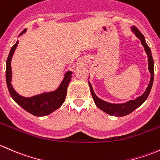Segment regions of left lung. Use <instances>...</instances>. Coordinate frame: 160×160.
<instances>
[{
  "mask_svg": "<svg viewBox=\"0 0 160 160\" xmlns=\"http://www.w3.org/2000/svg\"><path fill=\"white\" fill-rule=\"evenodd\" d=\"M131 29H132V32L136 35L137 38H139L142 45L144 47L145 51L146 52V54H147L148 56L149 70L150 72V74H151V77H150L149 85H148L147 88L145 90L144 93H142V95L138 97L135 100H130V101H127L125 103H122V104H112V103H109L107 102V101H103V100L100 99L98 97H97L94 91H93L91 84H90V82H88L90 88V92H91V95L93 97V99L97 107L101 109V110H102L103 111H104L105 113H107V114H110V115L117 116V117H123V116L130 114L132 111H135V109L138 108V107H140L145 102V101L147 99L148 96H149L150 90L152 89V87L153 83V79H154V62H153V59L152 56V52L151 50H150V48L146 44L144 35L140 32V31L136 27L132 26L131 28Z\"/></svg>",
  "mask_w": 160,
  "mask_h": 160,
  "instance_id": "8db88e82",
  "label": "left lung"
}]
</instances>
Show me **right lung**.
<instances>
[{
  "label": "right lung",
  "instance_id": "obj_1",
  "mask_svg": "<svg viewBox=\"0 0 160 160\" xmlns=\"http://www.w3.org/2000/svg\"><path fill=\"white\" fill-rule=\"evenodd\" d=\"M25 32L26 30H24L19 35V36ZM18 44V41L16 42L15 44L12 46L6 62V82L11 97L18 105L33 115L38 117L49 115L56 109L60 108L61 105L63 104L67 96V88L72 77V72L71 71H67L64 75L63 80H62L59 88L53 91L46 92L30 98L21 96L14 90L11 83L12 78L11 61Z\"/></svg>",
  "mask_w": 160,
  "mask_h": 160
}]
</instances>
